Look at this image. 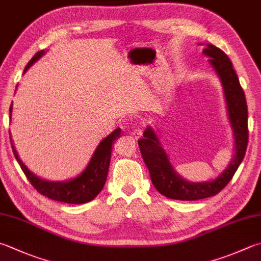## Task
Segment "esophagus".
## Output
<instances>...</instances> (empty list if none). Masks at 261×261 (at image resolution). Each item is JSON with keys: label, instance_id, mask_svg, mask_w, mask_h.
<instances>
[{"label": "esophagus", "instance_id": "esophagus-1", "mask_svg": "<svg viewBox=\"0 0 261 261\" xmlns=\"http://www.w3.org/2000/svg\"><path fill=\"white\" fill-rule=\"evenodd\" d=\"M130 134H132L133 137H134V139L137 140V139H140L142 134H143V129H142L141 127H135V129H133L130 132Z\"/></svg>", "mask_w": 261, "mask_h": 261}]
</instances>
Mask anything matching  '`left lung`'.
I'll use <instances>...</instances> for the list:
<instances>
[{
    "instance_id": "1",
    "label": "left lung",
    "mask_w": 261,
    "mask_h": 261,
    "mask_svg": "<svg viewBox=\"0 0 261 261\" xmlns=\"http://www.w3.org/2000/svg\"><path fill=\"white\" fill-rule=\"evenodd\" d=\"M203 53L210 58L209 62L222 82L229 122L235 137V154L227 168L216 179L203 183H192L176 173L155 133L151 127H147L143 133V139L139 140L141 154L156 191L174 200L194 201L219 193L233 178L235 171L244 158L248 146L247 101L232 62L224 51L213 44H207Z\"/></svg>"
}]
</instances>
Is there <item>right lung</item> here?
Returning a JSON list of instances; mask_svg holds the SVG:
<instances>
[{
	"label": "right lung",
	"mask_w": 261,
	"mask_h": 261,
	"mask_svg": "<svg viewBox=\"0 0 261 261\" xmlns=\"http://www.w3.org/2000/svg\"><path fill=\"white\" fill-rule=\"evenodd\" d=\"M44 54V51H38L33 57L31 61L27 63L24 68L23 73L28 70L34 62H36L39 58ZM12 105L10 107V118H11ZM121 129L116 128L110 135H108L106 139H103L99 146L93 154L90 164L87 165L85 170L82 174L78 175L75 178L67 181H50L39 178L38 176L33 174L26 166L22 164V161L18 156L16 149H14L13 142L10 134V142H11L13 154L16 156L18 164L20 165L23 174L26 175L28 180L36 189L38 193L47 196L52 200L60 201L65 203L72 204H82L86 203L88 201H92L95 196L100 193L103 186L106 184L108 170H109L111 150L116 139L120 136Z\"/></svg>",
	"instance_id": "add662e5"
}]
</instances>
